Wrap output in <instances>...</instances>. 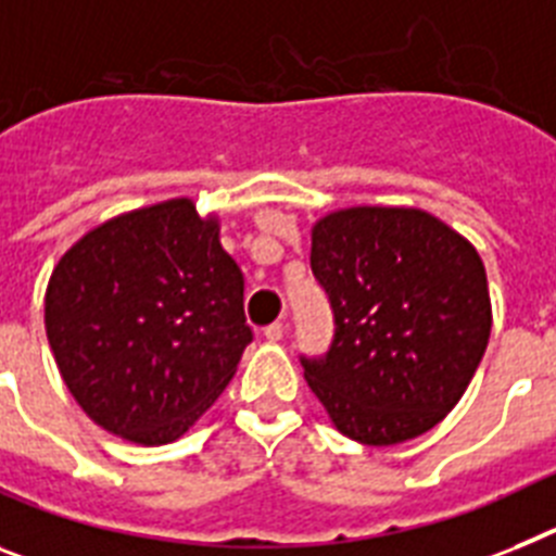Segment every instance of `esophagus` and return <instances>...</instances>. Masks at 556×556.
Segmentation results:
<instances>
[{
  "instance_id": "esophagus-1",
  "label": "esophagus",
  "mask_w": 556,
  "mask_h": 556,
  "mask_svg": "<svg viewBox=\"0 0 556 556\" xmlns=\"http://www.w3.org/2000/svg\"><path fill=\"white\" fill-rule=\"evenodd\" d=\"M263 336L268 342H279V339L286 336V325H282V321H274V325H268V328L263 330Z\"/></svg>"
}]
</instances>
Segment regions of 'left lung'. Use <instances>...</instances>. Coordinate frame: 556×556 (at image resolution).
Returning <instances> with one entry per match:
<instances>
[{"instance_id":"obj_1","label":"left lung","mask_w":556,"mask_h":556,"mask_svg":"<svg viewBox=\"0 0 556 556\" xmlns=\"http://www.w3.org/2000/svg\"><path fill=\"white\" fill-rule=\"evenodd\" d=\"M311 270L336 328L328 353L302 367L336 429L393 446L444 421L492 330L472 242L421 208L356 206L316 223Z\"/></svg>"}]
</instances>
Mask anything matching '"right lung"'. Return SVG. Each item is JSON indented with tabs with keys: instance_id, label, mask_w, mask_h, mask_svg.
<instances>
[{
	"instance_id": "obj_1",
	"label": "right lung",
	"mask_w": 556,
	"mask_h": 556,
	"mask_svg": "<svg viewBox=\"0 0 556 556\" xmlns=\"http://www.w3.org/2000/svg\"><path fill=\"white\" fill-rule=\"evenodd\" d=\"M242 288L217 217L203 220L189 198L101 223L59 260L45 293L64 384L112 435L177 441L254 339Z\"/></svg>"
}]
</instances>
